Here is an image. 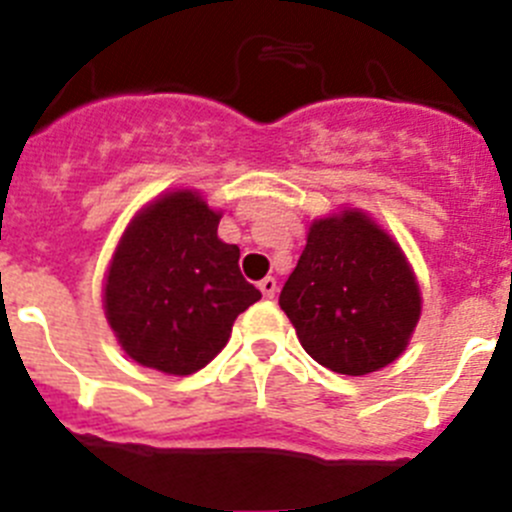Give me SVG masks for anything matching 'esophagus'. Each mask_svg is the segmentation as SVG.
<instances>
[{"instance_id":"1","label":"esophagus","mask_w":512,"mask_h":512,"mask_svg":"<svg viewBox=\"0 0 512 512\" xmlns=\"http://www.w3.org/2000/svg\"><path fill=\"white\" fill-rule=\"evenodd\" d=\"M259 289L266 299H274V294L279 292V284H276L274 276H266V279L259 281Z\"/></svg>"}]
</instances>
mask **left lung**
<instances>
[{"mask_svg": "<svg viewBox=\"0 0 512 512\" xmlns=\"http://www.w3.org/2000/svg\"><path fill=\"white\" fill-rule=\"evenodd\" d=\"M279 307L317 363L365 375L406 350L421 294L398 243L360 210H342L309 225Z\"/></svg>", "mask_w": 512, "mask_h": 512, "instance_id": "8db88e82", "label": "left lung"}]
</instances>
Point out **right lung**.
Wrapping results in <instances>:
<instances>
[{
    "label": "right lung",
    "instance_id": "right-lung-1",
    "mask_svg": "<svg viewBox=\"0 0 512 512\" xmlns=\"http://www.w3.org/2000/svg\"><path fill=\"white\" fill-rule=\"evenodd\" d=\"M220 213L177 190L131 220L106 276L103 309L121 348L170 375L205 368L261 292L238 269L241 251L218 238Z\"/></svg>",
    "mask_w": 512,
    "mask_h": 512
}]
</instances>
